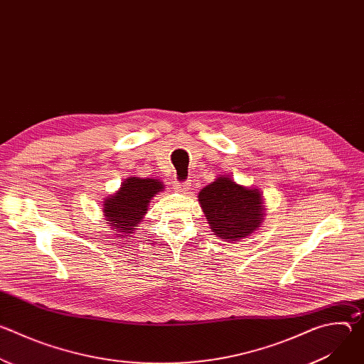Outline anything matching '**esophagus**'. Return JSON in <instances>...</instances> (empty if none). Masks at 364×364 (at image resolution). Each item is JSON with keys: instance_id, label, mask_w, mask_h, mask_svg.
I'll use <instances>...</instances> for the list:
<instances>
[{"instance_id": "esophagus-1", "label": "esophagus", "mask_w": 364, "mask_h": 364, "mask_svg": "<svg viewBox=\"0 0 364 364\" xmlns=\"http://www.w3.org/2000/svg\"><path fill=\"white\" fill-rule=\"evenodd\" d=\"M190 187H191L190 180L183 181V183H176V184H174V188H176L178 193H186V191L190 190Z\"/></svg>"}]
</instances>
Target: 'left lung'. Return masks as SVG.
I'll return each instance as SVG.
<instances>
[{
	"instance_id": "1",
	"label": "left lung",
	"mask_w": 364,
	"mask_h": 364,
	"mask_svg": "<svg viewBox=\"0 0 364 364\" xmlns=\"http://www.w3.org/2000/svg\"><path fill=\"white\" fill-rule=\"evenodd\" d=\"M198 203L215 235L239 242L253 233L264 220V200L257 188L236 184L230 177H218L198 193Z\"/></svg>"
}]
</instances>
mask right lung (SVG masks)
<instances>
[{
	"mask_svg": "<svg viewBox=\"0 0 364 364\" xmlns=\"http://www.w3.org/2000/svg\"><path fill=\"white\" fill-rule=\"evenodd\" d=\"M164 190V184L155 178L128 177L121 188L103 201L105 220L118 233H134L145 213L151 198ZM119 235V236H124Z\"/></svg>",
	"mask_w": 364,
	"mask_h": 364,
	"instance_id": "obj_1",
	"label": "right lung"
}]
</instances>
